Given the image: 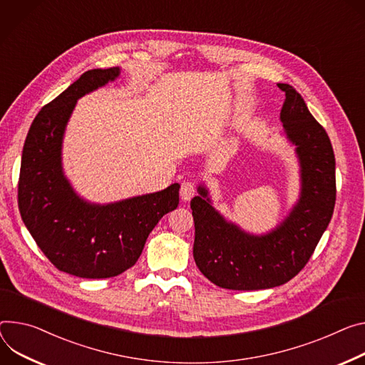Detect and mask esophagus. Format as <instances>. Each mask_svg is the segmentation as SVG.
Returning <instances> with one entry per match:
<instances>
[{"label":"esophagus","instance_id":"obj_1","mask_svg":"<svg viewBox=\"0 0 365 365\" xmlns=\"http://www.w3.org/2000/svg\"><path fill=\"white\" fill-rule=\"evenodd\" d=\"M195 183L193 182H190V180H186V182H183L182 183V186H180V197H182V201H190L192 200V196L195 195Z\"/></svg>","mask_w":365,"mask_h":365}]
</instances>
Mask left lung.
<instances>
[{
	"label": "left lung",
	"instance_id": "left-lung-1",
	"mask_svg": "<svg viewBox=\"0 0 365 365\" xmlns=\"http://www.w3.org/2000/svg\"><path fill=\"white\" fill-rule=\"evenodd\" d=\"M285 93L279 119L300 164V196L289 214L264 235H252L228 221L211 204L205 185L190 201L200 271L227 289H264L288 282L313 255L332 218L336 200L335 154L323 126L309 112L300 93Z\"/></svg>",
	"mask_w": 365,
	"mask_h": 365
}]
</instances>
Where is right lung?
I'll return each instance as SVG.
<instances>
[{"label":"right lung","instance_id":"right-lung-1","mask_svg":"<svg viewBox=\"0 0 365 365\" xmlns=\"http://www.w3.org/2000/svg\"><path fill=\"white\" fill-rule=\"evenodd\" d=\"M119 76V67L84 73L42 108L23 147L21 220L55 268L78 278H110L134 267L153 228L179 205V183L102 205L86 201L63 175L62 141L77 101Z\"/></svg>","mask_w":365,"mask_h":365}]
</instances>
